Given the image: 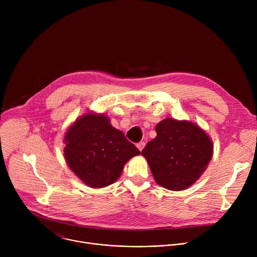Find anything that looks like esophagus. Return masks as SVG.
<instances>
[{
	"label": "esophagus",
	"instance_id": "34e87169",
	"mask_svg": "<svg viewBox=\"0 0 257 257\" xmlns=\"http://www.w3.org/2000/svg\"><path fill=\"white\" fill-rule=\"evenodd\" d=\"M144 146H145V142H144V141H141V142H139V143L137 144V149H138L140 152H142V150L144 149Z\"/></svg>",
	"mask_w": 257,
	"mask_h": 257
}]
</instances>
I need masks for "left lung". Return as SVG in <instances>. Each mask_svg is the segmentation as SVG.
<instances>
[{
    "label": "left lung",
    "mask_w": 257,
    "mask_h": 257,
    "mask_svg": "<svg viewBox=\"0 0 257 257\" xmlns=\"http://www.w3.org/2000/svg\"><path fill=\"white\" fill-rule=\"evenodd\" d=\"M157 137L142 156L158 184L168 190L189 188L200 178L213 155V143L197 124L166 118L156 126Z\"/></svg>",
    "instance_id": "left-lung-1"
}]
</instances>
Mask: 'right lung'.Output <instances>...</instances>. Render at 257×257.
Wrapping results in <instances>:
<instances>
[{
    "label": "right lung",
    "instance_id": "right-lung-1",
    "mask_svg": "<svg viewBox=\"0 0 257 257\" xmlns=\"http://www.w3.org/2000/svg\"><path fill=\"white\" fill-rule=\"evenodd\" d=\"M63 142L68 167L90 188L113 184L126 163L140 155L124 133L112 126L108 117L92 111L75 120Z\"/></svg>",
    "mask_w": 257,
    "mask_h": 257
}]
</instances>
